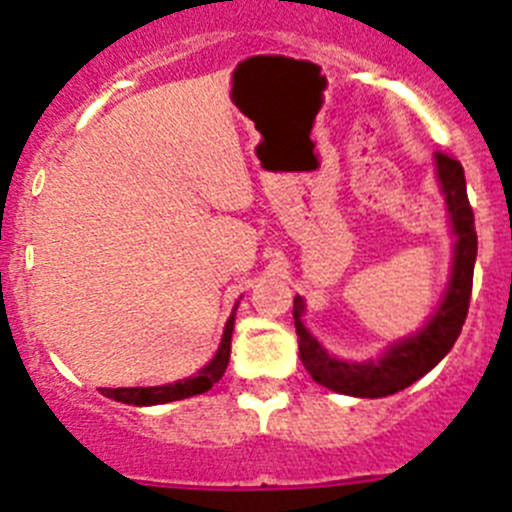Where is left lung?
<instances>
[{
  "instance_id": "obj_1",
  "label": "left lung",
  "mask_w": 512,
  "mask_h": 512,
  "mask_svg": "<svg viewBox=\"0 0 512 512\" xmlns=\"http://www.w3.org/2000/svg\"><path fill=\"white\" fill-rule=\"evenodd\" d=\"M434 174H437L439 191L447 204V219H450L455 245H452L450 278L444 285L442 298L417 333H409V336L389 343L376 358H366V361L341 358L328 351L305 326V300L295 295L293 318L303 366L318 384L336 394L381 399V396L407 389L414 381L427 376L452 351L462 326H465L477 257L475 217H472L470 202H467L465 171H462L460 161L452 156L434 154Z\"/></svg>"
}]
</instances>
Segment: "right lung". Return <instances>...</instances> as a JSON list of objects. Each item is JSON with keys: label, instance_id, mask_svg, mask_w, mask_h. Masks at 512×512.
Returning a JSON list of instances; mask_svg holds the SVG:
<instances>
[{"label": "right lung", "instance_id": "obj_1", "mask_svg": "<svg viewBox=\"0 0 512 512\" xmlns=\"http://www.w3.org/2000/svg\"><path fill=\"white\" fill-rule=\"evenodd\" d=\"M237 305L234 303L232 315L224 323L222 341H219L217 353L212 356L207 366L197 371L194 376H186V379L174 381V384H161V386H118V389H100V394L108 396V399H116L121 404H133V407H154V404H169V401L189 399V396L204 394V391L212 389L219 379L224 376L229 364V351H232V331H234V315H237Z\"/></svg>", "mask_w": 512, "mask_h": 512}]
</instances>
